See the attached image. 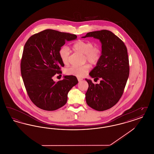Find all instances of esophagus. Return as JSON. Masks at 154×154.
<instances>
[{
	"label": "esophagus",
	"instance_id": "1",
	"mask_svg": "<svg viewBox=\"0 0 154 154\" xmlns=\"http://www.w3.org/2000/svg\"><path fill=\"white\" fill-rule=\"evenodd\" d=\"M78 79V81H79V82H80V81H81L82 80V79H80V78H78V79Z\"/></svg>",
	"mask_w": 154,
	"mask_h": 154
}]
</instances>
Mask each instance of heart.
Instances as JSON below:
<instances>
[{
    "label": "heart",
    "mask_w": 154,
    "mask_h": 154,
    "mask_svg": "<svg viewBox=\"0 0 154 154\" xmlns=\"http://www.w3.org/2000/svg\"><path fill=\"white\" fill-rule=\"evenodd\" d=\"M94 45L91 42L79 40L74 44L73 48L74 51L84 55L85 61H88L92 65H96L100 59L102 51L99 47ZM59 54L64 64L66 65L69 62L70 51L67 46H62L59 50ZM89 69V65L86 64L81 66H71L66 69L65 72L69 75L82 77L88 72Z\"/></svg>",
    "instance_id": "heart-1"
}]
</instances>
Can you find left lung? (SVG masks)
Masks as SVG:
<instances>
[{
  "label": "left lung",
  "instance_id": "8db88e82",
  "mask_svg": "<svg viewBox=\"0 0 154 154\" xmlns=\"http://www.w3.org/2000/svg\"><path fill=\"white\" fill-rule=\"evenodd\" d=\"M93 37L102 44L101 58L89 75L98 80L94 84L85 79L89 85L86 102L94 110H108L117 103L123 94L129 75V58L124 43L112 32L102 30L87 33L82 38Z\"/></svg>",
  "mask_w": 154,
  "mask_h": 154
}]
</instances>
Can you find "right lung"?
<instances>
[{
	"mask_svg": "<svg viewBox=\"0 0 154 154\" xmlns=\"http://www.w3.org/2000/svg\"><path fill=\"white\" fill-rule=\"evenodd\" d=\"M77 36L52 29L44 30L29 38L25 44L21 62L24 85L30 100L37 107L47 111L57 110L67 100L69 91L78 83L74 75H64L55 82L52 77L61 73L64 66L59 51L66 41Z\"/></svg>",
	"mask_w": 154,
	"mask_h": 154,
	"instance_id": "right-lung-1",
	"label": "right lung"
}]
</instances>
